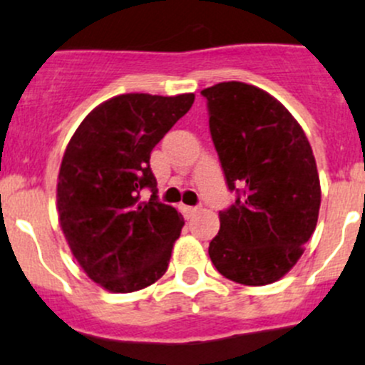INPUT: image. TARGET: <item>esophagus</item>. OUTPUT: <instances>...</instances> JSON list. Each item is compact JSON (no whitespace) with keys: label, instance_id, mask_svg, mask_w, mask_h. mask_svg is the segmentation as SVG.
<instances>
[{"label":"esophagus","instance_id":"obj_1","mask_svg":"<svg viewBox=\"0 0 365 365\" xmlns=\"http://www.w3.org/2000/svg\"><path fill=\"white\" fill-rule=\"evenodd\" d=\"M182 212H183V215H185L187 218H190L192 217V215H195L199 212V208L197 206H182Z\"/></svg>","mask_w":365,"mask_h":365}]
</instances>
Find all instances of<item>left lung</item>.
Here are the masks:
<instances>
[{"instance_id":"1","label":"left lung","mask_w":365,"mask_h":365,"mask_svg":"<svg viewBox=\"0 0 365 365\" xmlns=\"http://www.w3.org/2000/svg\"><path fill=\"white\" fill-rule=\"evenodd\" d=\"M210 133L236 201L218 213L213 266L241 285H269L301 259L317 227L320 180L308 138L259 87L222 82L201 91Z\"/></svg>"}]
</instances>
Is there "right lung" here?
<instances>
[{"instance_id":"obj_1","label":"right lung","mask_w":365,"mask_h":365,"mask_svg":"<svg viewBox=\"0 0 365 365\" xmlns=\"http://www.w3.org/2000/svg\"><path fill=\"white\" fill-rule=\"evenodd\" d=\"M194 94H120L83 118L68 143L57 182L59 222L92 282L128 294L168 269L183 217L157 197L150 153ZM150 188L148 203L139 192Z\"/></svg>"}]
</instances>
